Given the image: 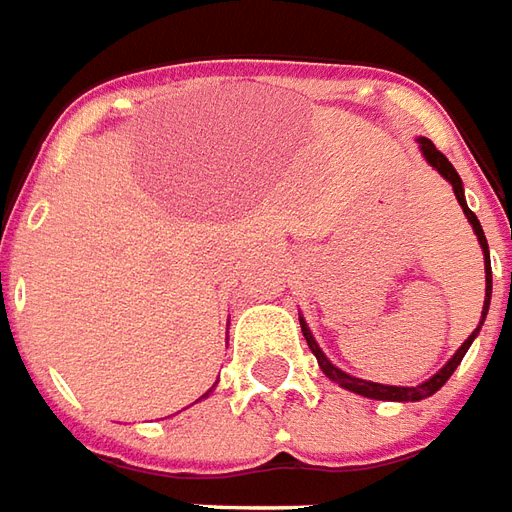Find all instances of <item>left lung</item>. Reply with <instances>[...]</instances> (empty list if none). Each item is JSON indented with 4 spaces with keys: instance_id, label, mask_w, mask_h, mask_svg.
Listing matches in <instances>:
<instances>
[{
    "instance_id": "left-lung-1",
    "label": "left lung",
    "mask_w": 512,
    "mask_h": 512,
    "mask_svg": "<svg viewBox=\"0 0 512 512\" xmlns=\"http://www.w3.org/2000/svg\"><path fill=\"white\" fill-rule=\"evenodd\" d=\"M419 151L424 154V159L433 165V168L444 176V179L452 184V190H455V198H458V204L463 206V215H466V220L471 223V228H474V234H477V239H480V248L482 253H485V306H482V320H485V314H488V306H491V253H488V239H485V234H482V226L480 220H477V215L471 212L469 206H466V195H463V181H460L458 170L452 168V162H449L441 151H438L427 137H419ZM482 325V322H480ZM480 325L471 331V336L466 339V342L460 344L458 353L449 358L447 364L438 369L436 375L430 380H424V383H419V386H383V383H372V380H361V378H353V375H347V372H342L339 366H333L331 361H328V355L322 353L320 344H317V339L311 336V331H308L306 320L300 317V328H303V336H306L308 347H311V353L317 355V364H320V369L325 372V378H331L333 383H339L342 389L347 391H355V394H361V397H369V400H389V402H419L424 400V397H430V394H436L444 383H447L449 378H452V372L458 369V364L463 361V355H466V350L471 347V342L477 339V333H480Z\"/></svg>"
}]
</instances>
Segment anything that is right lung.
<instances>
[{
	"instance_id": "add662e5",
	"label": "right lung",
	"mask_w": 512,
	"mask_h": 512,
	"mask_svg": "<svg viewBox=\"0 0 512 512\" xmlns=\"http://www.w3.org/2000/svg\"><path fill=\"white\" fill-rule=\"evenodd\" d=\"M212 389H215V386H212ZM212 389H209V391H212ZM209 391H206V394H204V397H209ZM204 397H201V400H204Z\"/></svg>"
}]
</instances>
